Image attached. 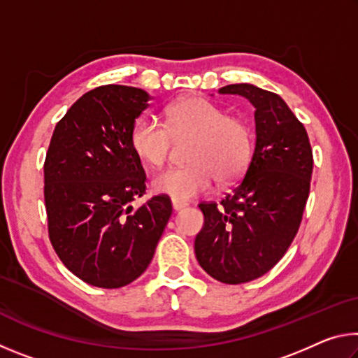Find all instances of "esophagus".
<instances>
[{
  "label": "esophagus",
  "instance_id": "34e87169",
  "mask_svg": "<svg viewBox=\"0 0 358 358\" xmlns=\"http://www.w3.org/2000/svg\"><path fill=\"white\" fill-rule=\"evenodd\" d=\"M187 203H185V202H180V201H172V207H173V210L175 211H180V210H183L185 207H186Z\"/></svg>",
  "mask_w": 358,
  "mask_h": 358
}]
</instances>
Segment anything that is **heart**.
Here are the masks:
<instances>
[{"label": "heart", "mask_w": 358, "mask_h": 358, "mask_svg": "<svg viewBox=\"0 0 358 358\" xmlns=\"http://www.w3.org/2000/svg\"><path fill=\"white\" fill-rule=\"evenodd\" d=\"M166 123L141 117L132 124L129 142L134 153L151 167H162L173 138H191L189 166L169 169L153 178V189L173 201H191L213 189L216 181L229 185L240 178L252 156V132L246 121L201 96L169 106Z\"/></svg>", "instance_id": "b5f03b06"}]
</instances>
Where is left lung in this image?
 <instances>
[{"label": "left lung", "mask_w": 358, "mask_h": 358, "mask_svg": "<svg viewBox=\"0 0 358 358\" xmlns=\"http://www.w3.org/2000/svg\"><path fill=\"white\" fill-rule=\"evenodd\" d=\"M256 107V148L243 178L220 203L201 202L203 227L194 250L207 273L224 284L265 275L299 232L310 196L313 150L306 129L280 96L250 83L220 88Z\"/></svg>", "instance_id": "1"}]
</instances>
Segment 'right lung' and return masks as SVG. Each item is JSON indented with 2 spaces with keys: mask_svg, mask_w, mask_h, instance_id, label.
Returning a JSON list of instances; mask_svg holds the SVG:
<instances>
[{
  "mask_svg": "<svg viewBox=\"0 0 358 358\" xmlns=\"http://www.w3.org/2000/svg\"><path fill=\"white\" fill-rule=\"evenodd\" d=\"M150 99L141 88L102 85L72 104L48 145V238L66 268L96 287L137 280L172 215L166 194L131 205L145 194L147 175L129 134Z\"/></svg>",
  "mask_w": 358,
  "mask_h": 358,
  "instance_id": "right-lung-1",
  "label": "right lung"
}]
</instances>
